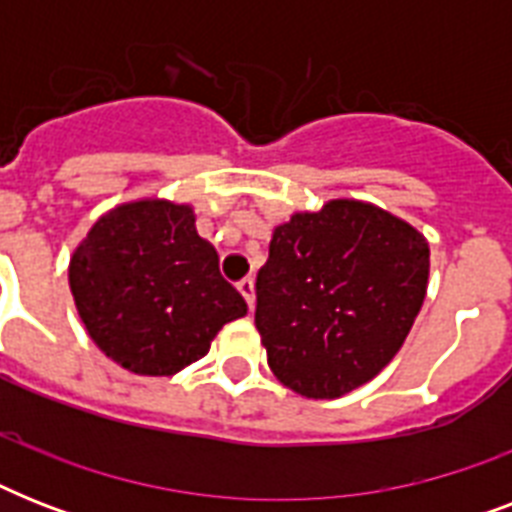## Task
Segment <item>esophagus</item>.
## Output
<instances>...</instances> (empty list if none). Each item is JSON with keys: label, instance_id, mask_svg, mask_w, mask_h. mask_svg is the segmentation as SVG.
I'll return each mask as SVG.
<instances>
[{"label": "esophagus", "instance_id": "esophagus-1", "mask_svg": "<svg viewBox=\"0 0 512 512\" xmlns=\"http://www.w3.org/2000/svg\"><path fill=\"white\" fill-rule=\"evenodd\" d=\"M239 292L244 295V300H247L249 311L255 308V279L252 276H247V279L239 281Z\"/></svg>", "mask_w": 512, "mask_h": 512}]
</instances>
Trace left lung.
Listing matches in <instances>:
<instances>
[{
    "label": "left lung",
    "instance_id": "obj_1",
    "mask_svg": "<svg viewBox=\"0 0 512 512\" xmlns=\"http://www.w3.org/2000/svg\"><path fill=\"white\" fill-rule=\"evenodd\" d=\"M430 249L404 220L335 199L273 231L257 271L268 366L308 398H337L396 356L422 308Z\"/></svg>",
    "mask_w": 512,
    "mask_h": 512
}]
</instances>
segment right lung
Wrapping results in <instances>:
<instances>
[{
    "instance_id": "1",
    "label": "right lung",
    "mask_w": 512,
    "mask_h": 512,
    "mask_svg": "<svg viewBox=\"0 0 512 512\" xmlns=\"http://www.w3.org/2000/svg\"><path fill=\"white\" fill-rule=\"evenodd\" d=\"M193 223L185 204L132 201L100 217L71 257L68 284L84 327L130 372H180L247 313Z\"/></svg>"
}]
</instances>
